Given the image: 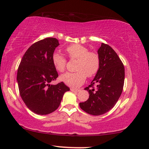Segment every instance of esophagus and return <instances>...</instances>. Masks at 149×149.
Returning <instances> with one entry per match:
<instances>
[{
	"label": "esophagus",
	"instance_id": "1",
	"mask_svg": "<svg viewBox=\"0 0 149 149\" xmlns=\"http://www.w3.org/2000/svg\"><path fill=\"white\" fill-rule=\"evenodd\" d=\"M70 90L72 92H74V93H77V92L79 91V89H74V88H71Z\"/></svg>",
	"mask_w": 149,
	"mask_h": 149
}]
</instances>
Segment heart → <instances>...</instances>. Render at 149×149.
Masks as SVG:
<instances>
[{
	"label": "heart",
	"instance_id": "b5f03b06",
	"mask_svg": "<svg viewBox=\"0 0 149 149\" xmlns=\"http://www.w3.org/2000/svg\"><path fill=\"white\" fill-rule=\"evenodd\" d=\"M65 52L71 60H77L75 73L67 72L60 77L61 81L67 86L77 87L86 81V76L91 77L97 73L100 67V58L97 53L89 51V49L81 44H72L65 48ZM52 61L55 69L63 72L65 69L66 59L62 55L54 52Z\"/></svg>",
	"mask_w": 149,
	"mask_h": 149
}]
</instances>
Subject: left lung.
Returning <instances> with one entry per match:
<instances>
[{"label":"left lung","instance_id":"obj_1","mask_svg":"<svg viewBox=\"0 0 149 149\" xmlns=\"http://www.w3.org/2000/svg\"><path fill=\"white\" fill-rule=\"evenodd\" d=\"M97 53L100 69L91 84L85 88L89 92V99L79 103L80 108L92 115H103L114 107L121 95L125 80L124 65L114 49L102 43Z\"/></svg>","mask_w":149,"mask_h":149}]
</instances>
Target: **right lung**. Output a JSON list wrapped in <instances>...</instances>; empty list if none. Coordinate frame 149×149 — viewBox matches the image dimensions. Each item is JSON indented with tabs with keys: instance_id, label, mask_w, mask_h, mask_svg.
Wrapping results in <instances>:
<instances>
[{
	"instance_id": "1",
	"label": "right lung",
	"mask_w": 149,
	"mask_h": 149,
	"mask_svg": "<svg viewBox=\"0 0 149 149\" xmlns=\"http://www.w3.org/2000/svg\"><path fill=\"white\" fill-rule=\"evenodd\" d=\"M59 46L55 38L35 42L24 54L18 66L17 81L20 95L27 107L38 115H48L58 108L70 88L60 82L51 85L58 77L52 56Z\"/></svg>"
}]
</instances>
